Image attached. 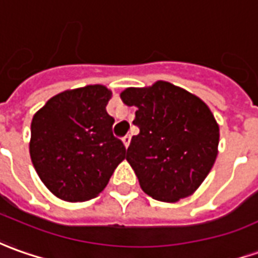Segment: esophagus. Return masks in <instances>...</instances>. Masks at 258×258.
Segmentation results:
<instances>
[{
  "label": "esophagus",
  "instance_id": "esophagus-1",
  "mask_svg": "<svg viewBox=\"0 0 258 258\" xmlns=\"http://www.w3.org/2000/svg\"><path fill=\"white\" fill-rule=\"evenodd\" d=\"M130 141H131V137L130 136H125L124 138H122V143H124V145H125V148H128Z\"/></svg>",
  "mask_w": 258,
  "mask_h": 258
}]
</instances>
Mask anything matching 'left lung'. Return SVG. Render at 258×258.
I'll return each mask as SVG.
<instances>
[{
	"label": "left lung",
	"instance_id": "8db88e82",
	"mask_svg": "<svg viewBox=\"0 0 258 258\" xmlns=\"http://www.w3.org/2000/svg\"><path fill=\"white\" fill-rule=\"evenodd\" d=\"M122 103L137 107L127 157L152 199L178 202L202 185L217 157L219 124L198 96L169 82L128 87Z\"/></svg>",
	"mask_w": 258,
	"mask_h": 258
}]
</instances>
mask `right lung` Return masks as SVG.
<instances>
[{
  "mask_svg": "<svg viewBox=\"0 0 258 258\" xmlns=\"http://www.w3.org/2000/svg\"><path fill=\"white\" fill-rule=\"evenodd\" d=\"M103 85L64 90L38 110L31 122L29 154L45 186L66 202H85L106 188L125 158L106 110Z\"/></svg>",
  "mask_w": 258,
  "mask_h": 258,
  "instance_id": "add662e5",
  "label": "right lung"
}]
</instances>
